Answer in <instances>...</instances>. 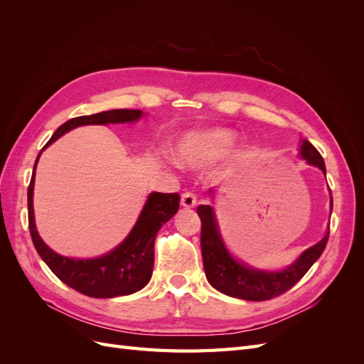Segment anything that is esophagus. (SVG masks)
Masks as SVG:
<instances>
[{"label":"esophagus","mask_w":364,"mask_h":364,"mask_svg":"<svg viewBox=\"0 0 364 364\" xmlns=\"http://www.w3.org/2000/svg\"><path fill=\"white\" fill-rule=\"evenodd\" d=\"M197 203V199H196V194L191 193V191H185L182 194V199H181V205L185 206V208H193L196 206Z\"/></svg>","instance_id":"34e87169"}]
</instances>
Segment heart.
Returning <instances> with one entry per match:
<instances>
[{
	"mask_svg": "<svg viewBox=\"0 0 364 364\" xmlns=\"http://www.w3.org/2000/svg\"><path fill=\"white\" fill-rule=\"evenodd\" d=\"M237 141V134L229 129H211L200 134L188 135L179 146V159L196 167L217 161L232 150Z\"/></svg>",
	"mask_w": 364,
	"mask_h": 364,
	"instance_id": "obj_1",
	"label": "heart"
}]
</instances>
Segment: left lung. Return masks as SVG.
I'll list each match as a JSON object with an SVG mask.
<instances>
[{"label": "left lung", "instance_id": "obj_1", "mask_svg": "<svg viewBox=\"0 0 364 364\" xmlns=\"http://www.w3.org/2000/svg\"><path fill=\"white\" fill-rule=\"evenodd\" d=\"M299 153L308 164L318 167L326 174L323 158L310 141H302ZM209 193H213V190H209ZM197 214H199L202 222L200 246L206 279L218 291L245 301H269L272 297L289 291L322 255L329 237L328 228L325 237L317 245L306 249L291 266L281 272H266L252 269L232 258L218 232L215 214L211 205L197 206Z\"/></svg>", "mask_w": 364, "mask_h": 364}]
</instances>
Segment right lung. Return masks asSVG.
<instances>
[{
	"instance_id": "1",
	"label": "right lung",
	"mask_w": 364,
	"mask_h": 364,
	"mask_svg": "<svg viewBox=\"0 0 364 364\" xmlns=\"http://www.w3.org/2000/svg\"><path fill=\"white\" fill-rule=\"evenodd\" d=\"M141 115L142 111H138V109H114V111L71 118L54 132V135L43 146V149H47L51 142L79 126L134 123V121L141 118ZM39 156L41 153L36 158L35 168ZM35 168H33L27 191L28 228L33 245H35L41 258L46 261L50 270L68 287L90 297H100V299L127 296L144 289L151 278L153 262H155V238L158 235V230L178 213L181 196L178 193H151L144 208H142L138 222L123 243L103 257L74 259L62 257L51 250L38 234L35 213H33Z\"/></svg>"
}]
</instances>
